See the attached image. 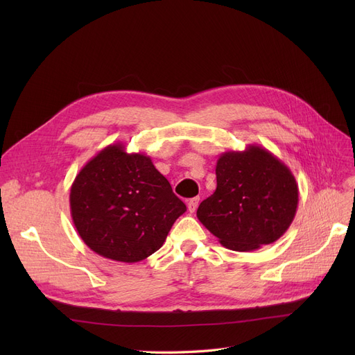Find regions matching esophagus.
I'll use <instances>...</instances> for the list:
<instances>
[{
	"mask_svg": "<svg viewBox=\"0 0 355 355\" xmlns=\"http://www.w3.org/2000/svg\"><path fill=\"white\" fill-rule=\"evenodd\" d=\"M200 202V197H194V198H190L189 202H187V209L190 213H194L197 210V206Z\"/></svg>",
	"mask_w": 355,
	"mask_h": 355,
	"instance_id": "1",
	"label": "esophagus"
}]
</instances>
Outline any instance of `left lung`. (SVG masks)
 <instances>
[{
	"label": "left lung",
	"instance_id": "1",
	"mask_svg": "<svg viewBox=\"0 0 355 355\" xmlns=\"http://www.w3.org/2000/svg\"><path fill=\"white\" fill-rule=\"evenodd\" d=\"M217 189L197 209L201 225L236 252L270 245L289 229L300 190L289 168L266 148L223 153L216 165Z\"/></svg>",
	"mask_w": 355,
	"mask_h": 355
}]
</instances>
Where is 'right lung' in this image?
<instances>
[{"mask_svg":"<svg viewBox=\"0 0 355 355\" xmlns=\"http://www.w3.org/2000/svg\"><path fill=\"white\" fill-rule=\"evenodd\" d=\"M185 210L151 158L128 154L119 142L87 161L70 189L71 220L85 245L116 262L155 253Z\"/></svg>","mask_w":355,"mask_h":355,"instance_id":"add662e5","label":"right lung"}]
</instances>
